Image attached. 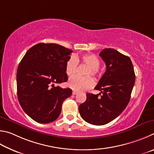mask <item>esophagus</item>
Masks as SVG:
<instances>
[{"label":"esophagus","instance_id":"obj_1","mask_svg":"<svg viewBox=\"0 0 154 154\" xmlns=\"http://www.w3.org/2000/svg\"><path fill=\"white\" fill-rule=\"evenodd\" d=\"M72 94H73V95H76V94H77V92H76V91H73V92H72Z\"/></svg>","mask_w":154,"mask_h":154}]
</instances>
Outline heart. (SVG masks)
<instances>
[{"instance_id": "heart-1", "label": "heart", "mask_w": 154, "mask_h": 154, "mask_svg": "<svg viewBox=\"0 0 154 154\" xmlns=\"http://www.w3.org/2000/svg\"><path fill=\"white\" fill-rule=\"evenodd\" d=\"M88 66L84 74L87 76H74L69 79L68 86L73 90L77 91H85L90 89L94 85V80L90 76L97 77L99 74L100 60L95 54H85L79 57L77 56H71L66 64V73L68 76H72L76 72L78 63Z\"/></svg>"}]
</instances>
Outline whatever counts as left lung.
<instances>
[{"instance_id":"8db88e82","label":"left lung","mask_w":154,"mask_h":154,"mask_svg":"<svg viewBox=\"0 0 154 154\" xmlns=\"http://www.w3.org/2000/svg\"><path fill=\"white\" fill-rule=\"evenodd\" d=\"M99 56L106 66V72L95 87L101 93H87V100L79 106L81 117L94 125H106L125 109L135 81L134 67L128 56L110 48H105Z\"/></svg>"}]
</instances>
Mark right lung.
Instances as JSON below:
<instances>
[{
  "mask_svg": "<svg viewBox=\"0 0 154 154\" xmlns=\"http://www.w3.org/2000/svg\"><path fill=\"white\" fill-rule=\"evenodd\" d=\"M73 52L54 43H39L27 51L17 71V97L23 111L38 123L57 118L69 88L55 87L67 81L66 64Z\"/></svg>",
  "mask_w": 154,
  "mask_h": 154,
  "instance_id": "obj_1",
  "label": "right lung"
}]
</instances>
